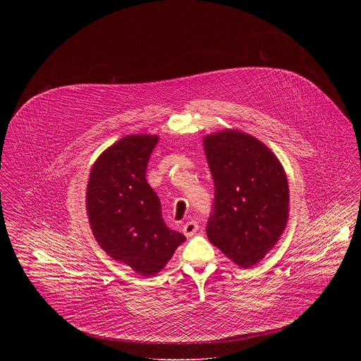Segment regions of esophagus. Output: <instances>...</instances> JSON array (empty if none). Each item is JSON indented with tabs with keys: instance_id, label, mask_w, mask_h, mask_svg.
I'll list each match as a JSON object with an SVG mask.
<instances>
[{
	"instance_id": "obj_1",
	"label": "esophagus",
	"mask_w": 361,
	"mask_h": 361,
	"mask_svg": "<svg viewBox=\"0 0 361 361\" xmlns=\"http://www.w3.org/2000/svg\"><path fill=\"white\" fill-rule=\"evenodd\" d=\"M199 231V224L196 221H189L183 225V233L186 236H193Z\"/></svg>"
}]
</instances>
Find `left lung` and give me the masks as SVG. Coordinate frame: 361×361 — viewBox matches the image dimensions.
<instances>
[{"mask_svg":"<svg viewBox=\"0 0 361 361\" xmlns=\"http://www.w3.org/2000/svg\"><path fill=\"white\" fill-rule=\"evenodd\" d=\"M215 196L207 221L208 240L240 267H250L275 246L289 211L285 171L253 136L224 130L204 137Z\"/></svg>","mask_w":361,"mask_h":361,"instance_id":"left-lung-1","label":"left lung"}]
</instances>
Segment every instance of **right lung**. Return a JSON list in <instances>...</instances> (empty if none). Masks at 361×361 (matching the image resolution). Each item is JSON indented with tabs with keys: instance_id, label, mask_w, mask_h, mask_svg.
I'll use <instances>...</instances> for the list:
<instances>
[{
	"instance_id": "obj_1",
	"label": "right lung",
	"mask_w": 361,
	"mask_h": 361,
	"mask_svg": "<svg viewBox=\"0 0 361 361\" xmlns=\"http://www.w3.org/2000/svg\"><path fill=\"white\" fill-rule=\"evenodd\" d=\"M158 136H125L94 162L87 185V214L109 257L143 276L159 272L186 238L169 229L146 179Z\"/></svg>"
}]
</instances>
